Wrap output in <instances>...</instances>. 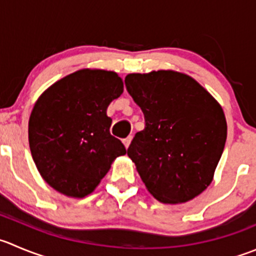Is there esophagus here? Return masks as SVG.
<instances>
[{"label":"esophagus","instance_id":"34e87169","mask_svg":"<svg viewBox=\"0 0 256 256\" xmlns=\"http://www.w3.org/2000/svg\"><path fill=\"white\" fill-rule=\"evenodd\" d=\"M131 140H132V136H128V138H124V140H122L124 145H125V148H128V146H130V144H131Z\"/></svg>","mask_w":256,"mask_h":256}]
</instances>
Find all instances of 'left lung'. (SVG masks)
Here are the masks:
<instances>
[{"mask_svg":"<svg viewBox=\"0 0 256 256\" xmlns=\"http://www.w3.org/2000/svg\"><path fill=\"white\" fill-rule=\"evenodd\" d=\"M126 90L145 128L128 148L146 188L164 204L194 199L212 184L226 141V120L198 81L171 70L130 74Z\"/></svg>","mask_w":256,"mask_h":256,"instance_id":"1","label":"left lung"}]
</instances>
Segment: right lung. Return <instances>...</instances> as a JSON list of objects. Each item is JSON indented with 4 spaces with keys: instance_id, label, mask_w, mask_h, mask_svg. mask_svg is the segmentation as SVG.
<instances>
[{
    "instance_id": "add662e5",
    "label": "right lung",
    "mask_w": 256,
    "mask_h": 256,
    "mask_svg": "<svg viewBox=\"0 0 256 256\" xmlns=\"http://www.w3.org/2000/svg\"><path fill=\"white\" fill-rule=\"evenodd\" d=\"M124 92L114 71L84 68L50 86L28 121V142L44 180L61 194L85 198L126 148L110 134L106 110Z\"/></svg>"
}]
</instances>
